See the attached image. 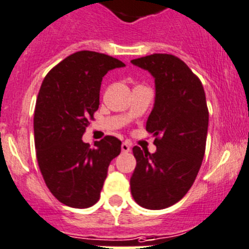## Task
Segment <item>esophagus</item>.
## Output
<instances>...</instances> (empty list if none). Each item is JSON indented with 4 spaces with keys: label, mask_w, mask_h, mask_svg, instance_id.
Listing matches in <instances>:
<instances>
[{
    "label": "esophagus",
    "mask_w": 249,
    "mask_h": 249,
    "mask_svg": "<svg viewBox=\"0 0 249 249\" xmlns=\"http://www.w3.org/2000/svg\"><path fill=\"white\" fill-rule=\"evenodd\" d=\"M122 151H123V152H129V151H130V143L126 142V141H124V142L122 143Z\"/></svg>",
    "instance_id": "esophagus-1"
}]
</instances>
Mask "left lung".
<instances>
[{
	"mask_svg": "<svg viewBox=\"0 0 249 249\" xmlns=\"http://www.w3.org/2000/svg\"><path fill=\"white\" fill-rule=\"evenodd\" d=\"M155 78L156 97L146 130L155 136V153L132 148L136 159L130 179L140 206H172L192 188L204 159L209 110L200 80L179 57L152 54L131 60Z\"/></svg>",
	"mask_w": 249,
	"mask_h": 249,
	"instance_id": "1",
	"label": "left lung"
}]
</instances>
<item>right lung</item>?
I'll list each match as a JSON object with an SVG mask.
<instances>
[{
	"label": "right lung",
	"instance_id": "add662e5",
	"mask_svg": "<svg viewBox=\"0 0 249 249\" xmlns=\"http://www.w3.org/2000/svg\"><path fill=\"white\" fill-rule=\"evenodd\" d=\"M125 64L96 51H77L49 71L34 111L36 160L46 187L60 203L76 209L94 205L122 141L106 136L94 147L82 141L98 110L107 72Z\"/></svg>",
	"mask_w": 249,
	"mask_h": 249
}]
</instances>
